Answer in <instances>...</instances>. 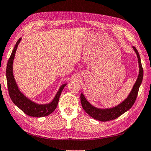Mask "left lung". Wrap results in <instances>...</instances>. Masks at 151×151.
<instances>
[{"label": "left lung", "mask_w": 151, "mask_h": 151, "mask_svg": "<svg viewBox=\"0 0 151 151\" xmlns=\"http://www.w3.org/2000/svg\"><path fill=\"white\" fill-rule=\"evenodd\" d=\"M133 48L134 51H135L137 55L139 66V74L132 90L124 101H123L121 104L114 107V108L109 109H100L92 106L86 100L83 93H81V102L83 108L92 118L101 122H108L115 119L129 110L135 103L138 94L139 87H140L142 78H143V68L142 67L140 55H139L137 49L134 46H133Z\"/></svg>", "instance_id": "1"}]
</instances>
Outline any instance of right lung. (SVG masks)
<instances>
[{
	"label": "right lung",
	"instance_id": "add662e5",
	"mask_svg": "<svg viewBox=\"0 0 151 151\" xmlns=\"http://www.w3.org/2000/svg\"><path fill=\"white\" fill-rule=\"evenodd\" d=\"M21 39L22 38H20L16 42L7 63L6 76L10 97L13 103L28 116L35 117L47 116L49 114L53 113L55 109H56L59 102L60 95H61L63 90L67 84H63L60 87L59 91L57 92L54 99L49 104H38L32 102V100L26 97L18 89L15 79L14 78L12 68L13 61L14 59L16 49H17L19 43L20 42Z\"/></svg>",
	"mask_w": 151,
	"mask_h": 151
}]
</instances>
